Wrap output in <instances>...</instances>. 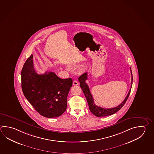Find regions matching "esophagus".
I'll return each mask as SVG.
<instances>
[{
	"mask_svg": "<svg viewBox=\"0 0 154 154\" xmlns=\"http://www.w3.org/2000/svg\"><path fill=\"white\" fill-rule=\"evenodd\" d=\"M79 84V82L77 81H75H75H73V85L77 86V85H78Z\"/></svg>",
	"mask_w": 154,
	"mask_h": 154,
	"instance_id": "obj_1",
	"label": "esophagus"
}]
</instances>
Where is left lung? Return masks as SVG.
Returning a JSON list of instances; mask_svg holds the SVG:
<instances>
[{
  "instance_id": "8db88e82",
  "label": "left lung",
  "mask_w": 154,
  "mask_h": 154,
  "mask_svg": "<svg viewBox=\"0 0 154 154\" xmlns=\"http://www.w3.org/2000/svg\"><path fill=\"white\" fill-rule=\"evenodd\" d=\"M131 74V87L130 90L128 93L126 97H125L124 100L122 102V103L119 105L118 106L116 107L111 108H102L100 106H98L95 104L94 100L93 99V96L90 93V89L87 83H86V81L88 79L87 73H84L82 75L79 76V82H80V87L82 88V90H83V92L84 93V95L86 97L88 103L89 105V107L90 109V112L92 113L97 117L100 116H110L112 114L116 113L118 110H120L122 108L123 106L124 105L126 101H127L128 96L130 94L132 85V81H133V77L132 71L130 68Z\"/></svg>"
}]
</instances>
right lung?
Wrapping results in <instances>:
<instances>
[{
	"mask_svg": "<svg viewBox=\"0 0 154 154\" xmlns=\"http://www.w3.org/2000/svg\"><path fill=\"white\" fill-rule=\"evenodd\" d=\"M32 58V54L28 58L21 71L24 95L41 116L46 118L60 116L66 109L67 98L72 79H61L53 72L38 74Z\"/></svg>",
	"mask_w": 154,
	"mask_h": 154,
	"instance_id": "add662e5",
	"label": "right lung"
}]
</instances>
